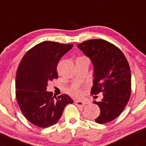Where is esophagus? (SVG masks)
Returning a JSON list of instances; mask_svg holds the SVG:
<instances>
[{
  "instance_id": "esophagus-1",
  "label": "esophagus",
  "mask_w": 146,
  "mask_h": 146,
  "mask_svg": "<svg viewBox=\"0 0 146 146\" xmlns=\"http://www.w3.org/2000/svg\"><path fill=\"white\" fill-rule=\"evenodd\" d=\"M74 102H75V104L77 105V106H84V102L81 100H75L74 101Z\"/></svg>"
}]
</instances>
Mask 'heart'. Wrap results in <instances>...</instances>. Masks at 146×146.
I'll list each match as a JSON object with an SVG mask.
<instances>
[{
  "instance_id": "1",
  "label": "heart",
  "mask_w": 146,
  "mask_h": 146,
  "mask_svg": "<svg viewBox=\"0 0 146 146\" xmlns=\"http://www.w3.org/2000/svg\"><path fill=\"white\" fill-rule=\"evenodd\" d=\"M71 93H72V95H74V96H77V97L80 96V95H82L81 90H80L79 88H75V89H74V90H72V92H71Z\"/></svg>"
}]
</instances>
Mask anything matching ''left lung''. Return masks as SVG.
<instances>
[{
	"label": "left lung",
	"mask_w": 146,
	"mask_h": 146,
	"mask_svg": "<svg viewBox=\"0 0 146 146\" xmlns=\"http://www.w3.org/2000/svg\"><path fill=\"white\" fill-rule=\"evenodd\" d=\"M77 47L94 65L95 78L91 93L103 92V99L95 102L100 109L95 122L109 123L120 115L130 100L131 72L128 62L118 47L103 39L87 40Z\"/></svg>",
	"instance_id": "1"
}]
</instances>
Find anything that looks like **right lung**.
I'll use <instances>...</instances> for the list:
<instances>
[{"mask_svg": "<svg viewBox=\"0 0 146 146\" xmlns=\"http://www.w3.org/2000/svg\"><path fill=\"white\" fill-rule=\"evenodd\" d=\"M73 44L43 41L25 54L18 67L16 98L22 113L30 123L48 127L57 123L65 106L73 103L66 95L56 98L47 92V84L58 78V62Z\"/></svg>", "mask_w": 146, "mask_h": 146, "instance_id": "right-lung-1", "label": "right lung"}]
</instances>
